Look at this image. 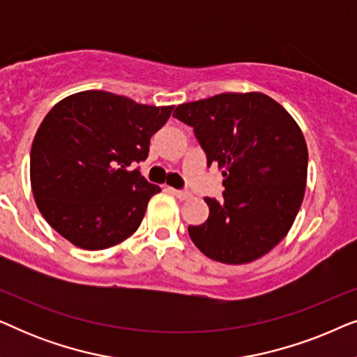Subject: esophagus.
I'll return each instance as SVG.
<instances>
[{
    "label": "esophagus",
    "mask_w": 357,
    "mask_h": 357,
    "mask_svg": "<svg viewBox=\"0 0 357 357\" xmlns=\"http://www.w3.org/2000/svg\"><path fill=\"white\" fill-rule=\"evenodd\" d=\"M170 192H172L175 197H177L178 199H188L192 195H190L188 192H185V190H177V188H170Z\"/></svg>",
    "instance_id": "obj_1"
}]
</instances>
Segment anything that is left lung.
<instances>
[{"label":"left lung","instance_id":"1","mask_svg":"<svg viewBox=\"0 0 357 357\" xmlns=\"http://www.w3.org/2000/svg\"><path fill=\"white\" fill-rule=\"evenodd\" d=\"M174 116L192 126L222 170V199L204 198L209 216L188 226L211 260L242 265L266 255L294 222L304 199L309 153L284 107L261 92H224L180 104Z\"/></svg>","mask_w":357,"mask_h":357}]
</instances>
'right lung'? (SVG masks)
<instances>
[{
    "label": "right lung",
    "mask_w": 357,
    "mask_h": 357,
    "mask_svg": "<svg viewBox=\"0 0 357 357\" xmlns=\"http://www.w3.org/2000/svg\"><path fill=\"white\" fill-rule=\"evenodd\" d=\"M174 105H144L105 91L68 96L48 112L31 149L38 211L73 245L104 250L133 236L160 192L138 169Z\"/></svg>",
    "instance_id": "1"
}]
</instances>
